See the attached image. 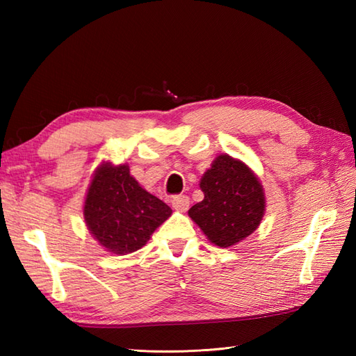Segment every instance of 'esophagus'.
<instances>
[{"instance_id": "34e87169", "label": "esophagus", "mask_w": 356, "mask_h": 356, "mask_svg": "<svg viewBox=\"0 0 356 356\" xmlns=\"http://www.w3.org/2000/svg\"><path fill=\"white\" fill-rule=\"evenodd\" d=\"M171 205L174 209L177 211H186L188 208H190V199H188V195H174V197L171 199Z\"/></svg>"}]
</instances>
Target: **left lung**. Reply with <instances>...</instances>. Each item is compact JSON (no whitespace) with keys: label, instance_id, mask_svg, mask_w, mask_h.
Here are the masks:
<instances>
[{"label":"left lung","instance_id":"left-lung-1","mask_svg":"<svg viewBox=\"0 0 356 356\" xmlns=\"http://www.w3.org/2000/svg\"><path fill=\"white\" fill-rule=\"evenodd\" d=\"M205 199L188 214L205 236L220 248L238 243L257 229L264 214V194L259 179L245 163L228 154L218 156L203 174Z\"/></svg>","mask_w":356,"mask_h":356}]
</instances>
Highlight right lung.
<instances>
[{
    "instance_id": "1",
    "label": "right lung",
    "mask_w": 356,
    "mask_h": 356,
    "mask_svg": "<svg viewBox=\"0 0 356 356\" xmlns=\"http://www.w3.org/2000/svg\"><path fill=\"white\" fill-rule=\"evenodd\" d=\"M171 213L166 203L147 193L130 176L127 165H101L84 205L90 232L113 254L138 251Z\"/></svg>"
}]
</instances>
